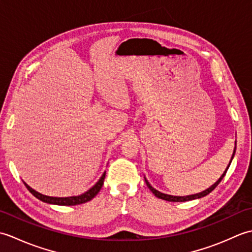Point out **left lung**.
Listing matches in <instances>:
<instances>
[{
    "label": "left lung",
    "instance_id": "left-lung-1",
    "mask_svg": "<svg viewBox=\"0 0 252 252\" xmlns=\"http://www.w3.org/2000/svg\"><path fill=\"white\" fill-rule=\"evenodd\" d=\"M234 154H235V151H234ZM234 154H233V157H234ZM233 157H232V159H233ZM231 162H232V160H231ZM231 162H229V164H231ZM229 164H228V167H229ZM228 167L226 168V170H225V172H224L223 174H222V176L220 179H219L215 184H213L211 187H209L208 189H206V190H203V191H201V192H199V194H196V195H190V196H184V197H181V196H171V195H167V194H162V192H160V191H158V190H156L154 189V187L148 183V181L145 179V182H146V184H147V186H148V189L152 190V192L153 194L156 196V197H158V198H160V199H163V200H167V201H173V202H180V201H189V200H192V199H197V198H201V197H205V196H207L208 194H210V192L216 189V187L220 184V182L222 181V179L224 178V175L226 174V172H227V170H228Z\"/></svg>",
    "mask_w": 252,
    "mask_h": 252
}]
</instances>
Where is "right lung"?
<instances>
[{
    "label": "right lung",
    "mask_w": 252,
    "mask_h": 252,
    "mask_svg": "<svg viewBox=\"0 0 252 252\" xmlns=\"http://www.w3.org/2000/svg\"><path fill=\"white\" fill-rule=\"evenodd\" d=\"M105 175L106 172L101 175L100 180L96 183L92 189H89L87 192L80 195V196H72V197H50V196H45L42 195L40 192L35 191L34 189H32L29 185H26L27 189L31 192L32 195L36 197L37 199H40L41 201L46 202V203H53V205H60V206H76V205H81V203L88 202L90 200H92L93 198L98 194V191L100 190L101 186L104 184V180H105Z\"/></svg>",
    "instance_id": "1"
}]
</instances>
